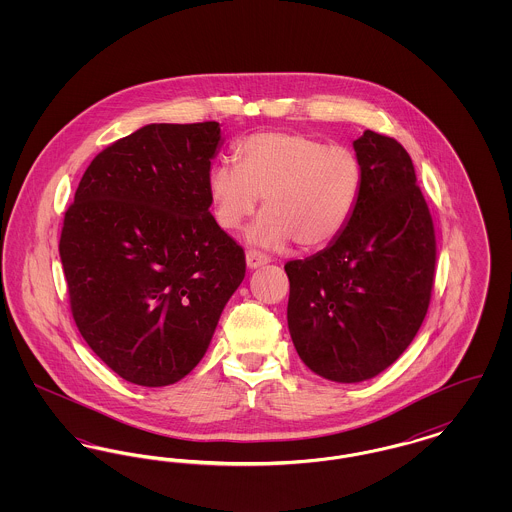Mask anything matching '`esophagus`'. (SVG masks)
<instances>
[{
  "instance_id": "34e87169",
  "label": "esophagus",
  "mask_w": 512,
  "mask_h": 512,
  "mask_svg": "<svg viewBox=\"0 0 512 512\" xmlns=\"http://www.w3.org/2000/svg\"><path fill=\"white\" fill-rule=\"evenodd\" d=\"M245 261H247V267L257 268L270 263V257L265 255V253H261V251H257V249H247Z\"/></svg>"
}]
</instances>
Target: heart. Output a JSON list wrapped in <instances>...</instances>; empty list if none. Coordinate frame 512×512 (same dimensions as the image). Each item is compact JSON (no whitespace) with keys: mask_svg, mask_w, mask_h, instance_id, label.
<instances>
[{"mask_svg":"<svg viewBox=\"0 0 512 512\" xmlns=\"http://www.w3.org/2000/svg\"><path fill=\"white\" fill-rule=\"evenodd\" d=\"M238 165L220 163L207 180L213 215L234 230L259 205L249 238L267 247L292 240L303 251L334 244L363 194L359 155L303 132H261L236 147Z\"/></svg>","mask_w":512,"mask_h":512,"instance_id":"1","label":"heart"}]
</instances>
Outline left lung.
I'll list each match as a JSON object with an SVG mask.
<instances>
[{
  "instance_id": "8db88e82",
  "label": "left lung",
  "mask_w": 512,
  "mask_h": 512,
  "mask_svg": "<svg viewBox=\"0 0 512 512\" xmlns=\"http://www.w3.org/2000/svg\"><path fill=\"white\" fill-rule=\"evenodd\" d=\"M353 147L365 171L353 219L334 244L284 267L299 357L345 384L380 374L409 347L436 274L434 220L409 153L372 130Z\"/></svg>"
}]
</instances>
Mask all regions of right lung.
<instances>
[{"label": "right lung", "instance_id": "obj_1", "mask_svg": "<svg viewBox=\"0 0 512 512\" xmlns=\"http://www.w3.org/2000/svg\"><path fill=\"white\" fill-rule=\"evenodd\" d=\"M219 122L147 124L94 157L65 211L59 255L74 322L126 382L159 388L205 355L245 276L211 215Z\"/></svg>", "mask_w": 512, "mask_h": 512}]
</instances>
